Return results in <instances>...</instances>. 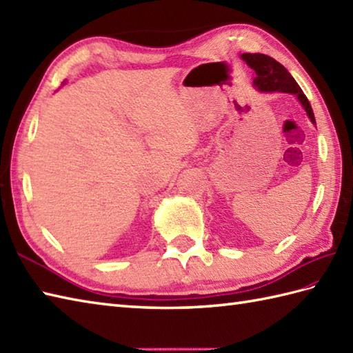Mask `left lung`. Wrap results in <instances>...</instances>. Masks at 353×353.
Wrapping results in <instances>:
<instances>
[{
	"instance_id": "1",
	"label": "left lung",
	"mask_w": 353,
	"mask_h": 353,
	"mask_svg": "<svg viewBox=\"0 0 353 353\" xmlns=\"http://www.w3.org/2000/svg\"><path fill=\"white\" fill-rule=\"evenodd\" d=\"M243 61L250 66V68L256 72V77L253 80V85L256 86L261 92H285L292 94L297 97L301 101L303 109L306 110V115L310 117L312 124H316V118H314V112L311 104L306 99V95L297 85V81L292 79L291 74L287 71L283 65L276 62L273 57L261 54V52H243Z\"/></svg>"
}]
</instances>
